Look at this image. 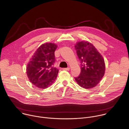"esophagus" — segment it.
<instances>
[{
	"label": "esophagus",
	"instance_id": "1",
	"mask_svg": "<svg viewBox=\"0 0 129 129\" xmlns=\"http://www.w3.org/2000/svg\"><path fill=\"white\" fill-rule=\"evenodd\" d=\"M62 69H63V70H66V71L67 70V71H68V70H69L70 68H69V67H68V68H63Z\"/></svg>",
	"mask_w": 129,
	"mask_h": 129
}]
</instances>
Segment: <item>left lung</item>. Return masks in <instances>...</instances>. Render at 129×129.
Wrapping results in <instances>:
<instances>
[{"instance_id": "left-lung-1", "label": "left lung", "mask_w": 129, "mask_h": 129, "mask_svg": "<svg viewBox=\"0 0 129 129\" xmlns=\"http://www.w3.org/2000/svg\"><path fill=\"white\" fill-rule=\"evenodd\" d=\"M81 63V73L75 79L82 87L90 89L96 86L104 76L105 61L95 47L89 42L81 41L75 45Z\"/></svg>"}]
</instances>
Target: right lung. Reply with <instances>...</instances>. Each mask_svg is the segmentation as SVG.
Here are the masks:
<instances>
[{
	"label": "right lung",
	"instance_id": "add662e5",
	"mask_svg": "<svg viewBox=\"0 0 129 129\" xmlns=\"http://www.w3.org/2000/svg\"><path fill=\"white\" fill-rule=\"evenodd\" d=\"M57 46L54 43L41 45L34 53L26 68L30 82L39 88L45 89L56 80L59 69L54 67V51Z\"/></svg>",
	"mask_w": 129,
	"mask_h": 129
}]
</instances>
